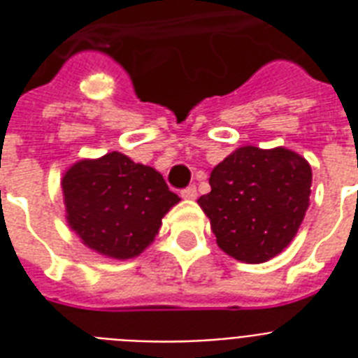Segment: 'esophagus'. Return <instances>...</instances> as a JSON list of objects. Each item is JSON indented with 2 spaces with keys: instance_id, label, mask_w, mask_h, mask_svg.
<instances>
[{
  "instance_id": "1",
  "label": "esophagus",
  "mask_w": 358,
  "mask_h": 358,
  "mask_svg": "<svg viewBox=\"0 0 358 358\" xmlns=\"http://www.w3.org/2000/svg\"><path fill=\"white\" fill-rule=\"evenodd\" d=\"M182 196H184V199H189V201L196 199V187H195V185H187L185 189H182Z\"/></svg>"
}]
</instances>
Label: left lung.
Wrapping results in <instances>:
<instances>
[{
    "instance_id": "1",
    "label": "left lung",
    "mask_w": 358,
    "mask_h": 358,
    "mask_svg": "<svg viewBox=\"0 0 358 358\" xmlns=\"http://www.w3.org/2000/svg\"><path fill=\"white\" fill-rule=\"evenodd\" d=\"M310 184L312 169L299 154L241 146L213 169L212 191L199 204L227 255L262 264L282 252L297 234Z\"/></svg>"
}]
</instances>
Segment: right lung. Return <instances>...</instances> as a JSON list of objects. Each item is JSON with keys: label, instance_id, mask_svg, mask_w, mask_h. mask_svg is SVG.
<instances>
[{"label": "right lung", "instance_id": "obj_1", "mask_svg": "<svg viewBox=\"0 0 358 358\" xmlns=\"http://www.w3.org/2000/svg\"><path fill=\"white\" fill-rule=\"evenodd\" d=\"M66 219L89 249L134 258L154 241L163 215L180 201L152 167L120 152L83 159L63 178Z\"/></svg>", "mask_w": 358, "mask_h": 358}]
</instances>
